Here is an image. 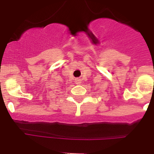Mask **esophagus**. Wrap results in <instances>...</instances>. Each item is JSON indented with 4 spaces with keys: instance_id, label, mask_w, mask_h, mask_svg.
Masks as SVG:
<instances>
[{
    "instance_id": "34e87169",
    "label": "esophagus",
    "mask_w": 154,
    "mask_h": 154,
    "mask_svg": "<svg viewBox=\"0 0 154 154\" xmlns=\"http://www.w3.org/2000/svg\"><path fill=\"white\" fill-rule=\"evenodd\" d=\"M75 83L77 84V85H80L81 84V80L78 79V78H76L75 79Z\"/></svg>"
}]
</instances>
